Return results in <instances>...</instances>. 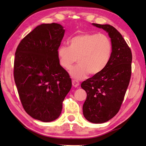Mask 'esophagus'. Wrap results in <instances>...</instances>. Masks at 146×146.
Returning a JSON list of instances; mask_svg holds the SVG:
<instances>
[{"label": "esophagus", "mask_w": 146, "mask_h": 146, "mask_svg": "<svg viewBox=\"0 0 146 146\" xmlns=\"http://www.w3.org/2000/svg\"><path fill=\"white\" fill-rule=\"evenodd\" d=\"M79 84H80V83H79L78 81L76 80H73L72 81V85L73 86H74V87H77V86H79Z\"/></svg>", "instance_id": "34e87169"}]
</instances>
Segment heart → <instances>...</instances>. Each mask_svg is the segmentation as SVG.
Segmentation results:
<instances>
[{
    "instance_id": "b5f03b06",
    "label": "heart",
    "mask_w": 146,
    "mask_h": 146,
    "mask_svg": "<svg viewBox=\"0 0 146 146\" xmlns=\"http://www.w3.org/2000/svg\"><path fill=\"white\" fill-rule=\"evenodd\" d=\"M113 46L110 38L104 34L84 33L70 40V46H59L56 54L60 65L70 70L77 61L79 64L71 69L73 78L81 80L88 73L97 75L104 70L112 55Z\"/></svg>"
}]
</instances>
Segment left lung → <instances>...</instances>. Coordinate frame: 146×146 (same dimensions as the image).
<instances>
[{"label":"left lung","instance_id":"left-lung-1","mask_svg":"<svg viewBox=\"0 0 146 146\" xmlns=\"http://www.w3.org/2000/svg\"><path fill=\"white\" fill-rule=\"evenodd\" d=\"M92 25L107 32L113 46L111 57L104 70L81 84L87 93L82 108L84 116L89 122L102 123L114 117L122 105L131 75L132 53L114 27Z\"/></svg>","mask_w":146,"mask_h":146}]
</instances>
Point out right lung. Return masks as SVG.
I'll use <instances>...</instances> for the list:
<instances>
[{
  "label": "right lung",
  "instance_id": "add662e5",
  "mask_svg": "<svg viewBox=\"0 0 146 146\" xmlns=\"http://www.w3.org/2000/svg\"><path fill=\"white\" fill-rule=\"evenodd\" d=\"M64 32L59 24H42L21 41L15 52L13 74L20 99L26 112L42 122L59 117L72 86L56 54Z\"/></svg>",
  "mask_w": 146,
  "mask_h": 146
}]
</instances>
